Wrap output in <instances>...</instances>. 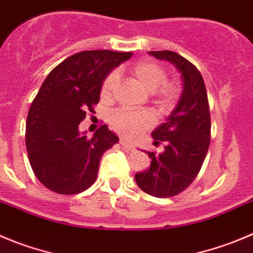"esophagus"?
I'll return each mask as SVG.
<instances>
[{
    "mask_svg": "<svg viewBox=\"0 0 253 253\" xmlns=\"http://www.w3.org/2000/svg\"><path fill=\"white\" fill-rule=\"evenodd\" d=\"M120 143L122 145V147L127 148V150H133V148H134V146L132 145V143H129L128 141L125 140V138H121V140H120Z\"/></svg>",
    "mask_w": 253,
    "mask_h": 253,
    "instance_id": "obj_1",
    "label": "esophagus"
}]
</instances>
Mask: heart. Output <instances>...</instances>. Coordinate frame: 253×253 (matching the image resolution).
I'll use <instances>...</instances> for the list:
<instances>
[{
    "mask_svg": "<svg viewBox=\"0 0 253 253\" xmlns=\"http://www.w3.org/2000/svg\"><path fill=\"white\" fill-rule=\"evenodd\" d=\"M129 72L134 80L148 92H153L157 105L169 108L180 96V84L177 81H166L167 72L161 65L152 60H142L129 66ZM119 84V75L112 71L103 80L101 86V97L108 101L112 98ZM153 124L152 116L146 111L120 110L113 113L111 125L119 133L133 137L140 132L150 128Z\"/></svg>",
    "mask_w": 253,
    "mask_h": 253,
    "instance_id": "b5f03b06",
    "label": "heart"
}]
</instances>
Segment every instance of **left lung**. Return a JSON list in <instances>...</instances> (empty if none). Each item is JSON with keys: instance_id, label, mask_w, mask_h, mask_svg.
Listing matches in <instances>:
<instances>
[{"instance_id": "1", "label": "left lung", "mask_w": 253, "mask_h": 253, "mask_svg": "<svg viewBox=\"0 0 253 253\" xmlns=\"http://www.w3.org/2000/svg\"><path fill=\"white\" fill-rule=\"evenodd\" d=\"M171 62L182 77V93L177 106L152 132L153 145L165 143L161 153L147 152L151 166L134 174L143 192L172 197L188 187L201 169L211 141V117L204 79L195 65L172 51H150Z\"/></svg>"}]
</instances>
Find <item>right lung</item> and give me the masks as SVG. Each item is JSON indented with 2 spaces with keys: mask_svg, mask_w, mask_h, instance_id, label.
I'll list each match as a JSON object with an SVG mask.
<instances>
[{
  "mask_svg": "<svg viewBox=\"0 0 253 253\" xmlns=\"http://www.w3.org/2000/svg\"><path fill=\"white\" fill-rule=\"evenodd\" d=\"M131 56L110 49L79 52L48 73L26 121L28 160L44 187L76 195L96 181L101 157L119 137L102 125L89 138L79 125L100 101L106 76Z\"/></svg>",
  "mask_w": 253,
  "mask_h": 253,
  "instance_id": "obj_1",
  "label": "right lung"
}]
</instances>
